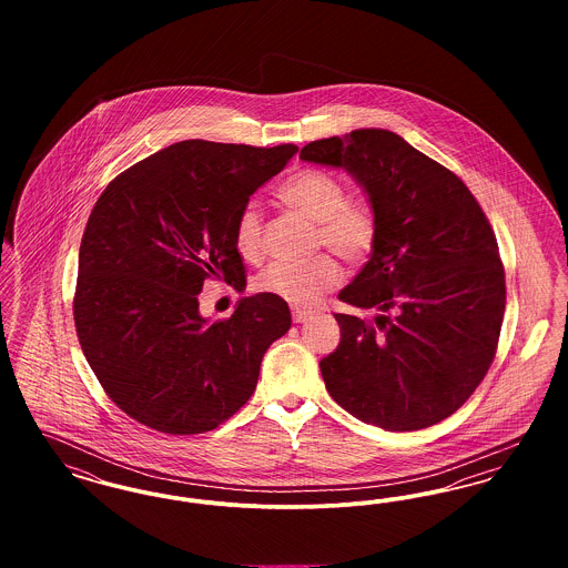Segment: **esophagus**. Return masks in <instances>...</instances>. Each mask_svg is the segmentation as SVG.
Segmentation results:
<instances>
[{"mask_svg":"<svg viewBox=\"0 0 568 568\" xmlns=\"http://www.w3.org/2000/svg\"><path fill=\"white\" fill-rule=\"evenodd\" d=\"M313 313L311 311H304V308H292V317H294V324H302L311 317Z\"/></svg>","mask_w":568,"mask_h":568,"instance_id":"obj_1","label":"esophagus"}]
</instances>
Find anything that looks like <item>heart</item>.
Wrapping results in <instances>:
<instances>
[{"label": "heart", "instance_id": "heart-1", "mask_svg": "<svg viewBox=\"0 0 568 568\" xmlns=\"http://www.w3.org/2000/svg\"><path fill=\"white\" fill-rule=\"evenodd\" d=\"M276 195L287 206L317 223V244L329 246L349 264L364 262L378 236L375 209L366 200L347 197V185L317 168H302L287 176ZM234 244L244 260H257L264 246V216L248 202L234 221ZM343 281V268L332 255H317L308 262H274L255 281L262 294L281 297L296 306H313Z\"/></svg>", "mask_w": 568, "mask_h": 568}]
</instances>
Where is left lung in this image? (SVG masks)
<instances>
[{
	"instance_id": "obj_1",
	"label": "left lung",
	"mask_w": 568,
	"mask_h": 568,
	"mask_svg": "<svg viewBox=\"0 0 568 568\" xmlns=\"http://www.w3.org/2000/svg\"><path fill=\"white\" fill-rule=\"evenodd\" d=\"M300 160L345 168L378 221L371 260L338 297L341 343L320 362L329 396L364 424L422 430L464 405L494 362L505 268L479 202L405 138L353 130L308 142Z\"/></svg>"
}]
</instances>
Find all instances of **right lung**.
I'll use <instances>...</instances> for the list:
<instances>
[{
    "label": "right lung",
    "mask_w": 568,
    "mask_h": 568,
    "mask_svg": "<svg viewBox=\"0 0 568 568\" xmlns=\"http://www.w3.org/2000/svg\"><path fill=\"white\" fill-rule=\"evenodd\" d=\"M296 153L183 140L121 172L95 202L74 324L91 371L135 422L209 433L255 392L264 353L292 327L287 302L255 294L209 322L197 294L209 278L246 283L234 221Z\"/></svg>",
    "instance_id": "right-lung-1"
}]
</instances>
